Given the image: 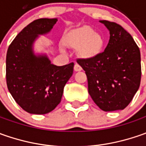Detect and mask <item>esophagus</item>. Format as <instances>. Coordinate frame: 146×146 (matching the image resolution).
Returning <instances> with one entry per match:
<instances>
[{
  "mask_svg": "<svg viewBox=\"0 0 146 146\" xmlns=\"http://www.w3.org/2000/svg\"><path fill=\"white\" fill-rule=\"evenodd\" d=\"M74 70H75V71H80L82 70V67L79 64L76 63L75 66H74Z\"/></svg>",
  "mask_w": 146,
  "mask_h": 146,
  "instance_id": "1",
  "label": "esophagus"
}]
</instances>
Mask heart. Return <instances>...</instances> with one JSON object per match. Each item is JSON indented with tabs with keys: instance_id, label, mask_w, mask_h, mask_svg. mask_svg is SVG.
Returning a JSON list of instances; mask_svg holds the SVG:
<instances>
[{
	"instance_id": "heart-1",
	"label": "heart",
	"mask_w": 146,
	"mask_h": 146,
	"mask_svg": "<svg viewBox=\"0 0 146 146\" xmlns=\"http://www.w3.org/2000/svg\"><path fill=\"white\" fill-rule=\"evenodd\" d=\"M64 44L78 48L79 55L84 59L93 58L102 52L105 45L103 36L94 32L92 27L83 26L69 31L64 37Z\"/></svg>"
}]
</instances>
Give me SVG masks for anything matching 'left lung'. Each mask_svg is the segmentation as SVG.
Instances as JSON below:
<instances>
[{
    "instance_id": "obj_1",
    "label": "left lung",
    "mask_w": 146,
    "mask_h": 146,
    "mask_svg": "<svg viewBox=\"0 0 146 146\" xmlns=\"http://www.w3.org/2000/svg\"><path fill=\"white\" fill-rule=\"evenodd\" d=\"M110 31L103 53L90 59H78L85 70L88 93L104 111L123 110L141 84V53L132 36L120 25L100 20Z\"/></svg>"
}]
</instances>
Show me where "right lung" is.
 <instances>
[{
	"mask_svg": "<svg viewBox=\"0 0 146 146\" xmlns=\"http://www.w3.org/2000/svg\"><path fill=\"white\" fill-rule=\"evenodd\" d=\"M58 19H40L24 27L9 46L6 83L9 92L25 111L49 113L60 103L74 63L58 66L46 54H36L34 43L52 30Z\"/></svg>",
	"mask_w": 146,
	"mask_h": 146,
	"instance_id": "add662e5",
	"label": "right lung"
}]
</instances>
